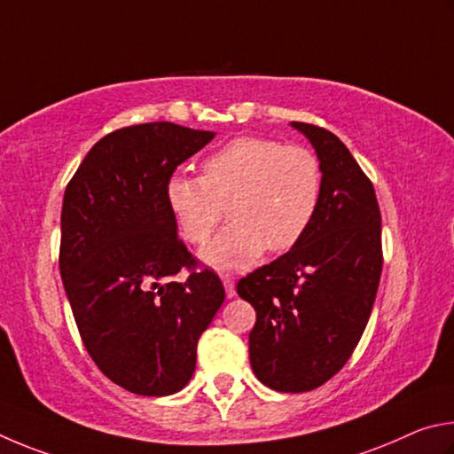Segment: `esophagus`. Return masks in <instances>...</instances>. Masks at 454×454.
<instances>
[{"mask_svg": "<svg viewBox=\"0 0 454 454\" xmlns=\"http://www.w3.org/2000/svg\"><path fill=\"white\" fill-rule=\"evenodd\" d=\"M223 287H225V295H227L229 299H233V297L237 295V291H235V281H233V279H229V277H223Z\"/></svg>", "mask_w": 454, "mask_h": 454, "instance_id": "esophagus-1", "label": "esophagus"}]
</instances>
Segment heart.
Listing matches in <instances>:
<instances>
[{
    "label": "heart",
    "mask_w": 454,
    "mask_h": 454,
    "mask_svg": "<svg viewBox=\"0 0 454 454\" xmlns=\"http://www.w3.org/2000/svg\"><path fill=\"white\" fill-rule=\"evenodd\" d=\"M321 163L313 151L269 137H239L203 161V175L173 173L165 197L181 235L205 243L223 217L231 225L201 249L207 265L235 271L267 249L283 253L303 239L319 209Z\"/></svg>",
    "instance_id": "obj_1"
}]
</instances>
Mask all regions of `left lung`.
Returning a JSON list of instances; mask_svg holds the SVG:
<instances>
[{
	"label": "left lung",
	"instance_id": "left-lung-1",
	"mask_svg": "<svg viewBox=\"0 0 454 454\" xmlns=\"http://www.w3.org/2000/svg\"><path fill=\"white\" fill-rule=\"evenodd\" d=\"M323 171L315 219L295 247L237 283L257 311L249 361L265 387L305 393L343 369L367 327L383 251L375 189L335 133L291 123Z\"/></svg>",
	"mask_w": 454,
	"mask_h": 454
}]
</instances>
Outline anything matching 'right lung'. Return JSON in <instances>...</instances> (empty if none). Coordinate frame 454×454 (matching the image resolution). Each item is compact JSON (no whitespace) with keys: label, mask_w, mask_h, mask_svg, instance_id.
Segmentation results:
<instances>
[{"label":"right lung","mask_w":454,"mask_h":454,"mask_svg":"<svg viewBox=\"0 0 454 454\" xmlns=\"http://www.w3.org/2000/svg\"><path fill=\"white\" fill-rule=\"evenodd\" d=\"M215 137L169 121L106 135L63 195L59 271L79 335L103 375L143 396L181 391L225 289L177 237L165 185ZM181 268L192 273L179 282Z\"/></svg>","instance_id":"obj_1"}]
</instances>
